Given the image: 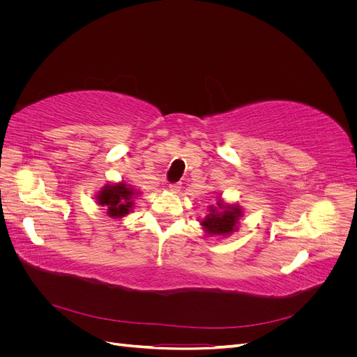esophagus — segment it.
<instances>
[{"label": "esophagus", "instance_id": "obj_1", "mask_svg": "<svg viewBox=\"0 0 357 357\" xmlns=\"http://www.w3.org/2000/svg\"><path fill=\"white\" fill-rule=\"evenodd\" d=\"M180 189H181L180 183H172V185H169V190H171L172 193H178Z\"/></svg>", "mask_w": 357, "mask_h": 357}]
</instances>
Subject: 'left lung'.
<instances>
[{
	"label": "left lung",
	"mask_w": 357,
	"mask_h": 357,
	"mask_svg": "<svg viewBox=\"0 0 357 357\" xmlns=\"http://www.w3.org/2000/svg\"><path fill=\"white\" fill-rule=\"evenodd\" d=\"M218 201L208 205V214L199 220L204 232L210 236H229L238 231L240 219L244 215L238 204L226 202L219 193Z\"/></svg>",
	"instance_id": "1"
}]
</instances>
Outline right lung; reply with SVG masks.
<instances>
[{
  "instance_id": "right-lung-1",
  "label": "right lung",
  "mask_w": 357,
  "mask_h": 357,
  "mask_svg": "<svg viewBox=\"0 0 357 357\" xmlns=\"http://www.w3.org/2000/svg\"><path fill=\"white\" fill-rule=\"evenodd\" d=\"M139 195L131 185L123 180L117 183H107L95 195V202L109 214L112 219H122L134 210V201Z\"/></svg>"
}]
</instances>
